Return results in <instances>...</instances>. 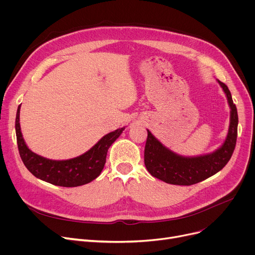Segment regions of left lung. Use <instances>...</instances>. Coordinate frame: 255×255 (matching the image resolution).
<instances>
[{
	"label": "left lung",
	"instance_id": "1",
	"mask_svg": "<svg viewBox=\"0 0 255 255\" xmlns=\"http://www.w3.org/2000/svg\"><path fill=\"white\" fill-rule=\"evenodd\" d=\"M216 80L225 94L231 110L229 132L225 140L212 153L183 156L168 149L146 129L148 138L144 148V165L153 177L167 184L189 186L214 176L230 161L237 142L238 112L229 88L220 80Z\"/></svg>",
	"mask_w": 255,
	"mask_h": 255
}]
</instances>
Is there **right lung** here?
<instances>
[{
	"label": "right lung",
	"instance_id": "right-lung-1",
	"mask_svg": "<svg viewBox=\"0 0 255 255\" xmlns=\"http://www.w3.org/2000/svg\"><path fill=\"white\" fill-rule=\"evenodd\" d=\"M20 105L16 113L15 132L22 162L37 179L56 186L77 187L88 184L99 177L106 161L107 151L125 129L123 127L107 133L89 151L75 158L52 160L34 153L26 145L19 124Z\"/></svg>",
	"mask_w": 255,
	"mask_h": 255
}]
</instances>
